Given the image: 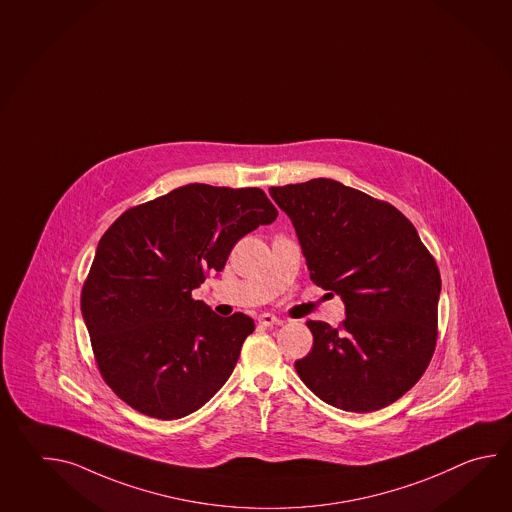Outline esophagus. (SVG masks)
<instances>
[{"instance_id": "esophagus-1", "label": "esophagus", "mask_w": 512, "mask_h": 512, "mask_svg": "<svg viewBox=\"0 0 512 512\" xmlns=\"http://www.w3.org/2000/svg\"><path fill=\"white\" fill-rule=\"evenodd\" d=\"M259 323L262 326H273V324L279 323V317H275L273 313H261L259 315Z\"/></svg>"}]
</instances>
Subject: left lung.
I'll use <instances>...</instances> for the list:
<instances>
[{
	"label": "left lung",
	"mask_w": 512,
	"mask_h": 512,
	"mask_svg": "<svg viewBox=\"0 0 512 512\" xmlns=\"http://www.w3.org/2000/svg\"><path fill=\"white\" fill-rule=\"evenodd\" d=\"M270 195L292 220L310 279L346 308L339 328L306 323L313 348L295 361L297 374L332 407H388L418 383L436 348V261L401 211L332 178Z\"/></svg>",
	"instance_id": "obj_1"
}]
</instances>
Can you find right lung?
I'll use <instances>...</instances> for the list:
<instances>
[{
    "label": "right lung",
    "mask_w": 512,
    "mask_h": 512,
    "mask_svg": "<svg viewBox=\"0 0 512 512\" xmlns=\"http://www.w3.org/2000/svg\"><path fill=\"white\" fill-rule=\"evenodd\" d=\"M259 188L188 184L127 209L98 242L82 290L94 359L116 396L149 418L180 419L228 381L255 330L191 297L237 240L272 224Z\"/></svg>",
    "instance_id": "right-lung-1"
}]
</instances>
